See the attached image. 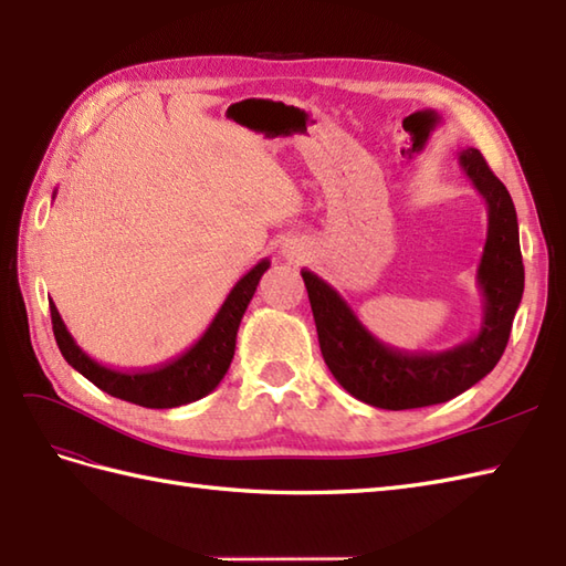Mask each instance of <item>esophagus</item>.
Returning a JSON list of instances; mask_svg holds the SVG:
<instances>
[{"label":"esophagus","mask_w":566,"mask_h":566,"mask_svg":"<svg viewBox=\"0 0 566 566\" xmlns=\"http://www.w3.org/2000/svg\"><path fill=\"white\" fill-rule=\"evenodd\" d=\"M284 255L289 258V260H301L306 255V251L301 245H284Z\"/></svg>","instance_id":"34e87169"}]
</instances>
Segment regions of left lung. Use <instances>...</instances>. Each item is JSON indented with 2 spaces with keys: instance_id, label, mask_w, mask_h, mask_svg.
Here are the masks:
<instances>
[{
  "instance_id": "left-lung-1",
  "label": "left lung",
  "mask_w": 566,
  "mask_h": 566,
  "mask_svg": "<svg viewBox=\"0 0 566 566\" xmlns=\"http://www.w3.org/2000/svg\"><path fill=\"white\" fill-rule=\"evenodd\" d=\"M458 164L488 205V241L478 265L482 323L463 345L407 352L380 343L335 286L301 270L327 369L349 396L380 410L439 405L475 386L502 359L521 304L523 258L514 200L478 149L458 151Z\"/></svg>"
}]
</instances>
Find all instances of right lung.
<instances>
[{
  "label": "right lung",
  "instance_id": "right-lung-1",
  "mask_svg": "<svg viewBox=\"0 0 566 566\" xmlns=\"http://www.w3.org/2000/svg\"><path fill=\"white\" fill-rule=\"evenodd\" d=\"M268 268L270 260H260L251 272L243 274L229 292L227 301L221 304L214 321L209 323L205 335L188 352H182L180 357L156 366V369L117 371L91 359L74 343V337L70 335L55 304H50L52 333H55L62 357L67 359L72 369L88 378L103 392H108V396L142 407H151V410H168V407L188 405L209 396L219 386L223 374L229 371L241 318Z\"/></svg>",
  "mask_w": 566,
  "mask_h": 566
}]
</instances>
